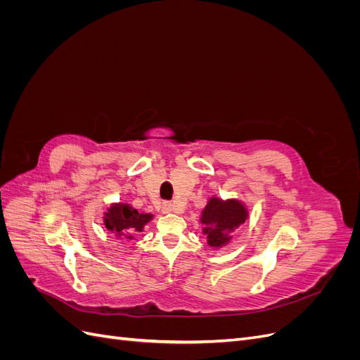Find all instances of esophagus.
Wrapping results in <instances>:
<instances>
[{
  "instance_id": "obj_1",
  "label": "esophagus",
  "mask_w": 360,
  "mask_h": 360,
  "mask_svg": "<svg viewBox=\"0 0 360 360\" xmlns=\"http://www.w3.org/2000/svg\"><path fill=\"white\" fill-rule=\"evenodd\" d=\"M162 212L163 213H169V212H176V209H174V204L165 201V202L162 204Z\"/></svg>"
}]
</instances>
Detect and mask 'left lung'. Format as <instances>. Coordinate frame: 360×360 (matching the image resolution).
<instances>
[{
    "label": "left lung",
    "mask_w": 360,
    "mask_h": 360,
    "mask_svg": "<svg viewBox=\"0 0 360 360\" xmlns=\"http://www.w3.org/2000/svg\"><path fill=\"white\" fill-rule=\"evenodd\" d=\"M246 219L245 207L237 201H219L210 200L202 212L201 221L207 225L205 234L209 238V245L212 246H222L225 245L230 237L226 234L233 231L236 226L243 224Z\"/></svg>",
    "instance_id": "8db88e82"
}]
</instances>
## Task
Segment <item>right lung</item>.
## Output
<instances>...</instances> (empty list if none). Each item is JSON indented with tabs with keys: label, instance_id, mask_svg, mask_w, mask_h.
<instances>
[{
	"label": "right lung",
	"instance_id": "add662e5",
	"mask_svg": "<svg viewBox=\"0 0 360 360\" xmlns=\"http://www.w3.org/2000/svg\"><path fill=\"white\" fill-rule=\"evenodd\" d=\"M150 219L151 214H141L138 210L126 204H115L108 209V213H105L106 228L120 236L141 231Z\"/></svg>",
	"mask_w": 360,
	"mask_h": 360
}]
</instances>
